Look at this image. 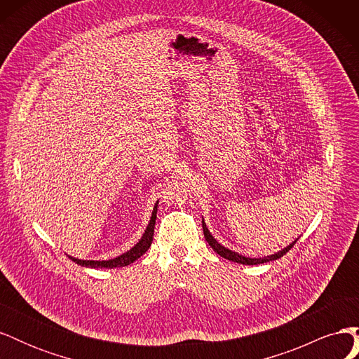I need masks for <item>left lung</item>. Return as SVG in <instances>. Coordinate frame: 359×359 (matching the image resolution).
Returning <instances> with one entry per match:
<instances>
[{"instance_id": "1", "label": "left lung", "mask_w": 359, "mask_h": 359, "mask_svg": "<svg viewBox=\"0 0 359 359\" xmlns=\"http://www.w3.org/2000/svg\"><path fill=\"white\" fill-rule=\"evenodd\" d=\"M202 229H203V235H205L206 243H208V244L212 247V250H214V252H215L217 255H220L222 257H224V259H227V260H232V262L243 264V265H257V264L269 262V260L280 259L281 256L286 255V253L289 252V250H290L293 245H295V243L298 241V238H297L295 241H293L292 244H289L287 247H285L283 250H280V252H277V253H274V255L265 256V257H245V256H243V255H240V253H236V252H232V250L226 248V247H223L222 244L217 243V240L211 235V232L208 231V227H206V224H205L203 220H202Z\"/></svg>"}]
</instances>
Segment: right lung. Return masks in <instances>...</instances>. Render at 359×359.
Here are the masks:
<instances>
[{
  "instance_id": "1",
  "label": "right lung",
  "mask_w": 359,
  "mask_h": 359,
  "mask_svg": "<svg viewBox=\"0 0 359 359\" xmlns=\"http://www.w3.org/2000/svg\"><path fill=\"white\" fill-rule=\"evenodd\" d=\"M157 203L154 205L153 214H151V220L147 226V229L140 238L139 243L128 250V252L119 255L114 259L109 260H82V259H76L73 256H69L73 262H76L81 266H88V268H119V266H127L130 264H133L136 259H139L145 252H148V248L151 247V243H153V236H154V226H156V219H157Z\"/></svg>"
}]
</instances>
